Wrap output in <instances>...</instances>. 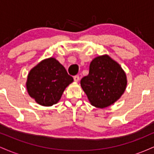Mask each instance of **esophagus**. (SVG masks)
Returning <instances> with one entry per match:
<instances>
[{
	"label": "esophagus",
	"instance_id": "esophagus-1",
	"mask_svg": "<svg viewBox=\"0 0 154 154\" xmlns=\"http://www.w3.org/2000/svg\"><path fill=\"white\" fill-rule=\"evenodd\" d=\"M74 80H75V82H78V81L79 80V75H75V76H74Z\"/></svg>",
	"mask_w": 154,
	"mask_h": 154
}]
</instances>
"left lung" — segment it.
<instances>
[{"mask_svg":"<svg viewBox=\"0 0 154 154\" xmlns=\"http://www.w3.org/2000/svg\"><path fill=\"white\" fill-rule=\"evenodd\" d=\"M80 84L92 105L105 108L123 94L127 77L119 63L106 55L91 61L89 74L81 79Z\"/></svg>","mask_w":154,"mask_h":154,"instance_id":"1","label":"left lung"}]
</instances>
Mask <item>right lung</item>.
<instances>
[{"label":"right lung","mask_w":154,"mask_h":154,"mask_svg":"<svg viewBox=\"0 0 154 154\" xmlns=\"http://www.w3.org/2000/svg\"><path fill=\"white\" fill-rule=\"evenodd\" d=\"M73 77L54 58L44 60L29 72L26 88L29 95L42 106H50L61 98Z\"/></svg>","instance_id":"right-lung-1"}]
</instances>
